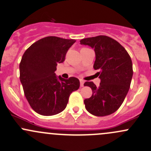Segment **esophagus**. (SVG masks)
<instances>
[{
	"label": "esophagus",
	"mask_w": 151,
	"mask_h": 151,
	"mask_svg": "<svg viewBox=\"0 0 151 151\" xmlns=\"http://www.w3.org/2000/svg\"><path fill=\"white\" fill-rule=\"evenodd\" d=\"M80 86L83 87L84 83H85V81H84L83 80H80Z\"/></svg>",
	"instance_id": "esophagus-1"
}]
</instances>
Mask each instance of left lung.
Segmentation results:
<instances>
[{
  "label": "left lung",
  "mask_w": 151,
  "mask_h": 151,
  "mask_svg": "<svg viewBox=\"0 0 151 151\" xmlns=\"http://www.w3.org/2000/svg\"><path fill=\"white\" fill-rule=\"evenodd\" d=\"M82 45L93 47L96 53L93 68L98 72L101 83L93 82L84 85L91 88L93 95L84 101L87 111L96 116H105L119 109L127 94L133 74L129 53L119 42L106 35L84 38Z\"/></svg>",
  "instance_id": "8db88e82"
}]
</instances>
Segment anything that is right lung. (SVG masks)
Returning a JSON list of instances; mask_svg holds the SVG:
<instances>
[{
	"instance_id": "right-lung-1",
	"label": "right lung",
	"mask_w": 151,
	"mask_h": 151,
	"mask_svg": "<svg viewBox=\"0 0 151 151\" xmlns=\"http://www.w3.org/2000/svg\"><path fill=\"white\" fill-rule=\"evenodd\" d=\"M75 40L48 36L36 41L24 52L19 64L20 81L32 109L43 116H52L66 107L73 91L80 88V80L57 77L58 63H63Z\"/></svg>"
}]
</instances>
